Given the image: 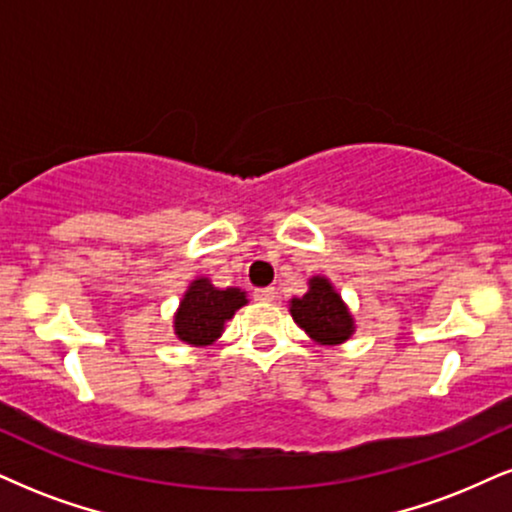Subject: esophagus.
<instances>
[{
	"label": "esophagus",
	"instance_id": "1",
	"mask_svg": "<svg viewBox=\"0 0 512 512\" xmlns=\"http://www.w3.org/2000/svg\"><path fill=\"white\" fill-rule=\"evenodd\" d=\"M275 287H261L254 292V299L261 301V304H270V301H275Z\"/></svg>",
	"mask_w": 512,
	"mask_h": 512
}]
</instances>
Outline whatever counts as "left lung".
Instances as JSON below:
<instances>
[{"instance_id":"left-lung-1","label":"left lung","mask_w":512,"mask_h":512,"mask_svg":"<svg viewBox=\"0 0 512 512\" xmlns=\"http://www.w3.org/2000/svg\"><path fill=\"white\" fill-rule=\"evenodd\" d=\"M294 323L318 344H342L353 334V315L327 277L308 280V292L289 301Z\"/></svg>"}]
</instances>
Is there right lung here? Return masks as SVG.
Here are the masks:
<instances>
[{"label": "right lung", "mask_w": 512, "mask_h": 512, "mask_svg": "<svg viewBox=\"0 0 512 512\" xmlns=\"http://www.w3.org/2000/svg\"><path fill=\"white\" fill-rule=\"evenodd\" d=\"M246 304V294L237 287L218 289L208 277H197L182 296L175 313V334L185 344L208 346L223 334L225 323Z\"/></svg>", "instance_id": "1"}]
</instances>
